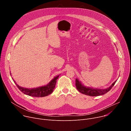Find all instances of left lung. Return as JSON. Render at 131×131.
<instances>
[{
    "instance_id": "obj_1",
    "label": "left lung",
    "mask_w": 131,
    "mask_h": 131,
    "mask_svg": "<svg viewBox=\"0 0 131 131\" xmlns=\"http://www.w3.org/2000/svg\"><path fill=\"white\" fill-rule=\"evenodd\" d=\"M115 81L109 88L105 89H93L90 87H86L84 86L77 79H76V86L77 89L83 94L89 95L91 96H97L102 95H104L109 91L111 88L113 87L116 82Z\"/></svg>"
}]
</instances>
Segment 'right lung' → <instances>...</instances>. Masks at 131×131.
I'll use <instances>...</instances> for the list:
<instances>
[{"instance_id":"obj_1","label":"right lung","mask_w":131,"mask_h":131,"mask_svg":"<svg viewBox=\"0 0 131 131\" xmlns=\"http://www.w3.org/2000/svg\"><path fill=\"white\" fill-rule=\"evenodd\" d=\"M59 77V75L54 77V79L46 85L34 89L24 88L17 85L16 83L15 84L18 89L26 95L32 97H45L49 95L52 93L55 88L57 80Z\"/></svg>"}]
</instances>
